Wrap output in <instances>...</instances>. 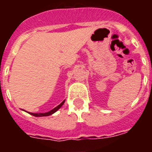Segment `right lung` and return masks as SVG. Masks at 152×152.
I'll return each mask as SVG.
<instances>
[{"instance_id":"1","label":"right lung","mask_w":152,"mask_h":152,"mask_svg":"<svg viewBox=\"0 0 152 152\" xmlns=\"http://www.w3.org/2000/svg\"><path fill=\"white\" fill-rule=\"evenodd\" d=\"M64 101H65V100H64V101L62 102L60 104V105H58L57 106H56L54 109H53V110H51L50 111H49V112H46V113H30V112H28V113H29L30 114H31V115L34 116V117H46V116H50V115H51V114H53V113H54L56 111L58 110H59V109L61 107L62 105L64 104Z\"/></svg>"}]
</instances>
